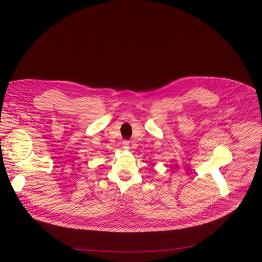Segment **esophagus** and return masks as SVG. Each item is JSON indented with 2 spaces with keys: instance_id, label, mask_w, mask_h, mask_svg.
<instances>
[{
  "instance_id": "34e87169",
  "label": "esophagus",
  "mask_w": 262,
  "mask_h": 262,
  "mask_svg": "<svg viewBox=\"0 0 262 262\" xmlns=\"http://www.w3.org/2000/svg\"><path fill=\"white\" fill-rule=\"evenodd\" d=\"M129 145H130V142H129L128 140H124V141H123V147H124V148H126V149L129 148Z\"/></svg>"
}]
</instances>
